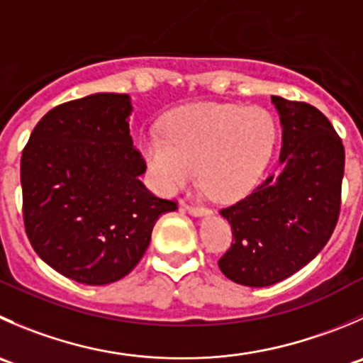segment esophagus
<instances>
[{"instance_id": "esophagus-1", "label": "esophagus", "mask_w": 363, "mask_h": 363, "mask_svg": "<svg viewBox=\"0 0 363 363\" xmlns=\"http://www.w3.org/2000/svg\"><path fill=\"white\" fill-rule=\"evenodd\" d=\"M182 207H184V211H188L189 214H193V216H206V214L211 213V211L206 209V207L193 206V203H182Z\"/></svg>"}]
</instances>
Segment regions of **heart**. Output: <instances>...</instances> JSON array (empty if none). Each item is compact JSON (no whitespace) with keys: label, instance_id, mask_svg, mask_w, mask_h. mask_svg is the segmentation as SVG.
<instances>
[{"label":"heart","instance_id":"b5f03b06","mask_svg":"<svg viewBox=\"0 0 363 363\" xmlns=\"http://www.w3.org/2000/svg\"><path fill=\"white\" fill-rule=\"evenodd\" d=\"M277 124L260 106L202 103L174 111L161 135L142 142L160 191L184 189L196 177L213 199L232 202L252 191L269 163Z\"/></svg>","mask_w":363,"mask_h":363}]
</instances>
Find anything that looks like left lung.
I'll return each mask as SVG.
<instances>
[{
	"mask_svg": "<svg viewBox=\"0 0 363 363\" xmlns=\"http://www.w3.org/2000/svg\"><path fill=\"white\" fill-rule=\"evenodd\" d=\"M271 101L282 124L284 170L220 211L234 242L218 266L248 287L273 286L307 266L332 238L340 213V136L318 108L279 96Z\"/></svg>",
	"mask_w": 363,
	"mask_h": 363,
	"instance_id": "left-lung-1",
	"label": "left lung"
}]
</instances>
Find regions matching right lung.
I'll use <instances>...</instances> for the list:
<instances>
[{
	"label": "right lung",
	"mask_w": 363,
	"mask_h": 363,
	"mask_svg": "<svg viewBox=\"0 0 363 363\" xmlns=\"http://www.w3.org/2000/svg\"><path fill=\"white\" fill-rule=\"evenodd\" d=\"M128 94H94L40 118L21 157L23 218L37 255L70 280L106 286L131 273L157 218L177 209L145 188Z\"/></svg>",
	"instance_id": "add662e5"
}]
</instances>
